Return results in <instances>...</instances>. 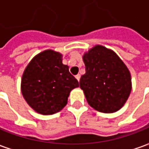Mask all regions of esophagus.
I'll list each match as a JSON object with an SVG mask.
<instances>
[{"mask_svg": "<svg viewBox=\"0 0 149 149\" xmlns=\"http://www.w3.org/2000/svg\"><path fill=\"white\" fill-rule=\"evenodd\" d=\"M80 77H81V76H80V74L76 75V78L77 79V81H80Z\"/></svg>", "mask_w": 149, "mask_h": 149, "instance_id": "1", "label": "esophagus"}]
</instances>
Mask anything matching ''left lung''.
<instances>
[{"mask_svg": "<svg viewBox=\"0 0 149 149\" xmlns=\"http://www.w3.org/2000/svg\"><path fill=\"white\" fill-rule=\"evenodd\" d=\"M86 73L81 77L80 87L88 104L103 113L120 109L131 91L129 69L116 53L97 45L84 54Z\"/></svg>", "mask_w": 149, "mask_h": 149, "instance_id": "1", "label": "left lung"}]
</instances>
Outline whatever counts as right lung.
<instances>
[{"instance_id": "1", "label": "right lung", "mask_w": 149, "mask_h": 149, "mask_svg": "<svg viewBox=\"0 0 149 149\" xmlns=\"http://www.w3.org/2000/svg\"><path fill=\"white\" fill-rule=\"evenodd\" d=\"M78 86L68 66L63 64L62 54L53 50L35 56L26 67L21 80L24 100L42 115L60 111L67 105L70 91Z\"/></svg>"}]
</instances>
